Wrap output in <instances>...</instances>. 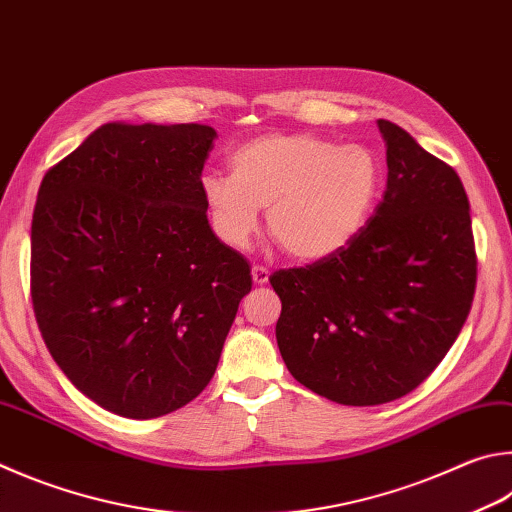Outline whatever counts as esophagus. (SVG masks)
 <instances>
[{"label": "esophagus", "instance_id": "obj_1", "mask_svg": "<svg viewBox=\"0 0 512 512\" xmlns=\"http://www.w3.org/2000/svg\"><path fill=\"white\" fill-rule=\"evenodd\" d=\"M268 275H271V273H268L266 266H259V264L253 266V282L257 286H264L268 282Z\"/></svg>", "mask_w": 512, "mask_h": 512}]
</instances>
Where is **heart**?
<instances>
[{
	"mask_svg": "<svg viewBox=\"0 0 512 512\" xmlns=\"http://www.w3.org/2000/svg\"><path fill=\"white\" fill-rule=\"evenodd\" d=\"M230 172L201 179L212 228L246 248L268 208L271 235L295 259H324L358 235L380 188V161L365 145L315 134H266L230 154Z\"/></svg>",
	"mask_w": 512,
	"mask_h": 512,
	"instance_id": "1",
	"label": "heart"
}]
</instances>
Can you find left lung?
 Masks as SVG:
<instances>
[{"label": "left lung", "mask_w": 512, "mask_h": 512, "mask_svg": "<svg viewBox=\"0 0 512 512\" xmlns=\"http://www.w3.org/2000/svg\"><path fill=\"white\" fill-rule=\"evenodd\" d=\"M387 190L345 248L271 275L275 336L297 383L340 405L410 394L450 351L477 286L459 174L389 120Z\"/></svg>", "instance_id": "obj_1"}]
</instances>
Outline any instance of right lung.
<instances>
[{
    "instance_id": "right-lung-1",
    "label": "right lung",
    "mask_w": 512,
    "mask_h": 512,
    "mask_svg": "<svg viewBox=\"0 0 512 512\" xmlns=\"http://www.w3.org/2000/svg\"><path fill=\"white\" fill-rule=\"evenodd\" d=\"M208 125L98 127L44 174L31 224V297L53 360L125 418L197 398L224 349L250 266L212 232Z\"/></svg>"
}]
</instances>
